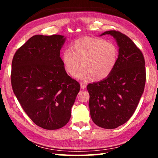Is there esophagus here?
Masks as SVG:
<instances>
[{
	"label": "esophagus",
	"mask_w": 158,
	"mask_h": 158,
	"mask_svg": "<svg viewBox=\"0 0 158 158\" xmlns=\"http://www.w3.org/2000/svg\"><path fill=\"white\" fill-rule=\"evenodd\" d=\"M80 85H81V89H85V88H86V85H85L84 83H83V82L80 83Z\"/></svg>",
	"instance_id": "34e87169"
}]
</instances>
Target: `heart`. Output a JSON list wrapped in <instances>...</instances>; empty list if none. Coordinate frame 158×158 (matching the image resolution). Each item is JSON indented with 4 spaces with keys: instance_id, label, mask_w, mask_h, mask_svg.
Segmentation results:
<instances>
[{
    "instance_id": "obj_1",
    "label": "heart",
    "mask_w": 158,
    "mask_h": 158,
    "mask_svg": "<svg viewBox=\"0 0 158 158\" xmlns=\"http://www.w3.org/2000/svg\"><path fill=\"white\" fill-rule=\"evenodd\" d=\"M119 51L116 44L102 38L84 37L77 39L70 49L62 53L64 68L69 75H75L80 66L82 69L77 77L83 79L93 78L102 81L107 78L116 68Z\"/></svg>"
}]
</instances>
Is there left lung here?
<instances>
[{
    "mask_svg": "<svg viewBox=\"0 0 158 158\" xmlns=\"http://www.w3.org/2000/svg\"><path fill=\"white\" fill-rule=\"evenodd\" d=\"M119 47L116 68L107 78L87 85L90 116L94 123L114 129L129 120L137 109L146 83L145 60L142 52L130 37L109 31Z\"/></svg>",
    "mask_w": 158,
    "mask_h": 158,
    "instance_id": "8db88e82",
    "label": "left lung"
}]
</instances>
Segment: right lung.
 I'll use <instances>...</instances> for the list:
<instances>
[{
	"mask_svg": "<svg viewBox=\"0 0 158 158\" xmlns=\"http://www.w3.org/2000/svg\"><path fill=\"white\" fill-rule=\"evenodd\" d=\"M65 41L60 35H35L19 48L12 62L13 92L34 123L46 130L68 123L80 90L60 57Z\"/></svg>",
	"mask_w": 158,
	"mask_h": 158,
	"instance_id": "1",
	"label": "right lung"
}]
</instances>
